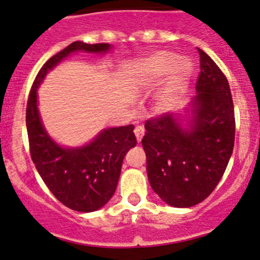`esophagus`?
I'll list each match as a JSON object with an SVG mask.
<instances>
[{
  "mask_svg": "<svg viewBox=\"0 0 260 260\" xmlns=\"http://www.w3.org/2000/svg\"><path fill=\"white\" fill-rule=\"evenodd\" d=\"M135 135L138 142H141V140H142L143 136H145V128H143L142 125H137V127L135 128Z\"/></svg>",
  "mask_w": 260,
  "mask_h": 260,
  "instance_id": "esophagus-1",
  "label": "esophagus"
}]
</instances>
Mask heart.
<instances>
[{"label": "heart", "mask_w": 260, "mask_h": 260, "mask_svg": "<svg viewBox=\"0 0 260 260\" xmlns=\"http://www.w3.org/2000/svg\"><path fill=\"white\" fill-rule=\"evenodd\" d=\"M141 69L152 79H159L172 72V80L175 85H180L190 77L193 67L186 57H180L175 52L159 51L147 57L142 62Z\"/></svg>", "instance_id": "heart-1"}]
</instances>
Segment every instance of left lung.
I'll use <instances>...</instances> for the list:
<instances>
[{
  "instance_id": "8db88e82",
  "label": "left lung",
  "mask_w": 260,
  "mask_h": 260,
  "mask_svg": "<svg viewBox=\"0 0 260 260\" xmlns=\"http://www.w3.org/2000/svg\"><path fill=\"white\" fill-rule=\"evenodd\" d=\"M199 55L190 128L181 127L177 114L165 113L147 120L142 138L151 187L175 208H191L205 200L221 180L234 148L229 83L206 52L199 49Z\"/></svg>"
}]
</instances>
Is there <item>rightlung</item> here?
<instances>
[{
    "mask_svg": "<svg viewBox=\"0 0 260 260\" xmlns=\"http://www.w3.org/2000/svg\"><path fill=\"white\" fill-rule=\"evenodd\" d=\"M109 44L75 41L44 64L31 86L26 107L30 154L41 179L67 208L90 212L113 196L125 153L137 145L133 124L104 129L86 146L64 148L46 133L38 109V88L49 70L75 51L107 52Z\"/></svg>",
    "mask_w": 260,
    "mask_h": 260,
    "instance_id": "1",
    "label": "right lung"
}]
</instances>
